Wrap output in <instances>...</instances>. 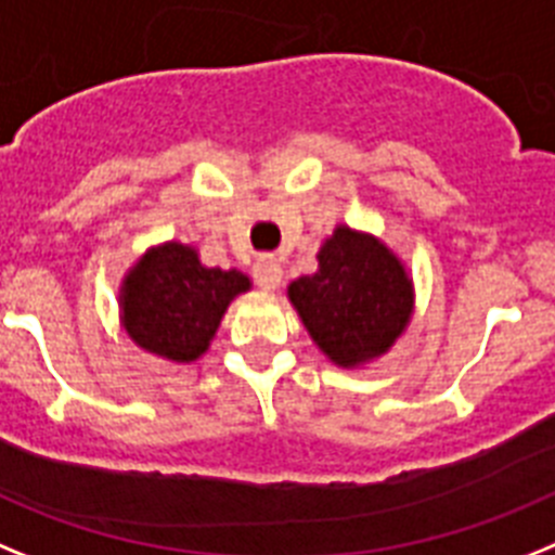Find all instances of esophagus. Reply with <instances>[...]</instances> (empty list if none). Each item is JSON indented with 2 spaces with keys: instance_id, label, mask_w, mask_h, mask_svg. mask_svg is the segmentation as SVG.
<instances>
[{
  "instance_id": "34e87169",
  "label": "esophagus",
  "mask_w": 555,
  "mask_h": 555,
  "mask_svg": "<svg viewBox=\"0 0 555 555\" xmlns=\"http://www.w3.org/2000/svg\"><path fill=\"white\" fill-rule=\"evenodd\" d=\"M254 282L262 287V291H276L279 284H282V264L276 262V257L271 254H264L254 262Z\"/></svg>"
}]
</instances>
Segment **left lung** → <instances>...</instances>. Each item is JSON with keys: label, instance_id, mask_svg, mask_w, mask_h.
I'll return each instance as SVG.
<instances>
[{"label": "left lung", "instance_id": "8db88e82", "mask_svg": "<svg viewBox=\"0 0 555 555\" xmlns=\"http://www.w3.org/2000/svg\"><path fill=\"white\" fill-rule=\"evenodd\" d=\"M307 332L337 365L379 358L411 318V282L391 250L340 229L318 254V273L287 287Z\"/></svg>", "mask_w": 555, "mask_h": 555}]
</instances>
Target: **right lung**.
Returning <instances> with one entry per match:
<instances>
[{
    "label": "right lung",
    "mask_w": 555,
    "mask_h": 555,
    "mask_svg": "<svg viewBox=\"0 0 555 555\" xmlns=\"http://www.w3.org/2000/svg\"><path fill=\"white\" fill-rule=\"evenodd\" d=\"M248 284L240 271L204 268L195 248L162 245L125 279V330L158 358L190 363L204 354L231 298Z\"/></svg>",
    "instance_id": "obj_1"
}]
</instances>
